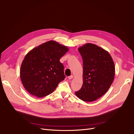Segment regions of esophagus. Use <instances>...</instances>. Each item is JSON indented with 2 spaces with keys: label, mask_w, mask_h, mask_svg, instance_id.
I'll use <instances>...</instances> for the list:
<instances>
[{
  "label": "esophagus",
  "mask_w": 134,
  "mask_h": 134,
  "mask_svg": "<svg viewBox=\"0 0 134 134\" xmlns=\"http://www.w3.org/2000/svg\"><path fill=\"white\" fill-rule=\"evenodd\" d=\"M68 78L69 79H72V78H73V75H70V76L68 77Z\"/></svg>",
  "instance_id": "1"
}]
</instances>
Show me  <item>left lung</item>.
Instances as JSON below:
<instances>
[{
    "label": "left lung",
    "mask_w": 134,
    "mask_h": 134,
    "mask_svg": "<svg viewBox=\"0 0 134 134\" xmlns=\"http://www.w3.org/2000/svg\"><path fill=\"white\" fill-rule=\"evenodd\" d=\"M78 51L83 61V83L75 94L84 101H94L105 94L112 85L114 63L108 52L95 44H85Z\"/></svg>",
    "instance_id": "8db88e82"
}]
</instances>
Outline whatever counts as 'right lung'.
Segmentation results:
<instances>
[{
	"mask_svg": "<svg viewBox=\"0 0 134 134\" xmlns=\"http://www.w3.org/2000/svg\"><path fill=\"white\" fill-rule=\"evenodd\" d=\"M68 51L67 46L50 40L28 52L21 64L20 78L30 94L37 97L47 96L65 79L60 59Z\"/></svg>",
	"mask_w": 134,
	"mask_h": 134,
	"instance_id": "1",
	"label": "right lung"
}]
</instances>
